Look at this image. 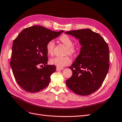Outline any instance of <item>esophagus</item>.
Masks as SVG:
<instances>
[{"label": "esophagus", "mask_w": 122, "mask_h": 122, "mask_svg": "<svg viewBox=\"0 0 122 122\" xmlns=\"http://www.w3.org/2000/svg\"><path fill=\"white\" fill-rule=\"evenodd\" d=\"M62 69H63V68H60V67H57L56 68V71H61Z\"/></svg>", "instance_id": "34e87169"}]
</instances>
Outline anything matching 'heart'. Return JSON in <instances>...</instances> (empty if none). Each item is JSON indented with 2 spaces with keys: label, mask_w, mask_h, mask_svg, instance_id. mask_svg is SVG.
<instances>
[{
  "label": "heart",
  "mask_w": 122,
  "mask_h": 122,
  "mask_svg": "<svg viewBox=\"0 0 122 122\" xmlns=\"http://www.w3.org/2000/svg\"><path fill=\"white\" fill-rule=\"evenodd\" d=\"M59 40L67 47L66 53L71 55H73L76 53L77 49L74 46H73L74 42L70 37H69L67 35H63L59 38ZM55 46V41L53 40L48 42L46 44V48L48 55H52L53 54ZM71 62V59L68 56H57L51 59L50 60L51 64L55 65L58 67L60 68L63 67L65 66L70 64Z\"/></svg>",
  "instance_id": "heart-1"
}]
</instances>
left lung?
<instances>
[{
  "label": "left lung",
  "instance_id": "1",
  "mask_svg": "<svg viewBox=\"0 0 122 122\" xmlns=\"http://www.w3.org/2000/svg\"><path fill=\"white\" fill-rule=\"evenodd\" d=\"M65 33L79 39L82 46L80 54L69 67L72 75L66 84L77 95H89L100 87L108 71V46L99 34L88 29Z\"/></svg>",
  "mask_w": 122,
  "mask_h": 122
}]
</instances>
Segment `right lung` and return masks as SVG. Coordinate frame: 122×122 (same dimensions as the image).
<instances>
[{
    "mask_svg": "<svg viewBox=\"0 0 122 122\" xmlns=\"http://www.w3.org/2000/svg\"><path fill=\"white\" fill-rule=\"evenodd\" d=\"M63 30L55 32L40 25L23 30L14 40L10 65L19 85L30 92H37L48 85L51 76L56 69L54 65H46V44ZM45 66L39 69L40 65Z\"/></svg>",
    "mask_w": 122,
    "mask_h": 122,
    "instance_id": "add662e5",
    "label": "right lung"
}]
</instances>
